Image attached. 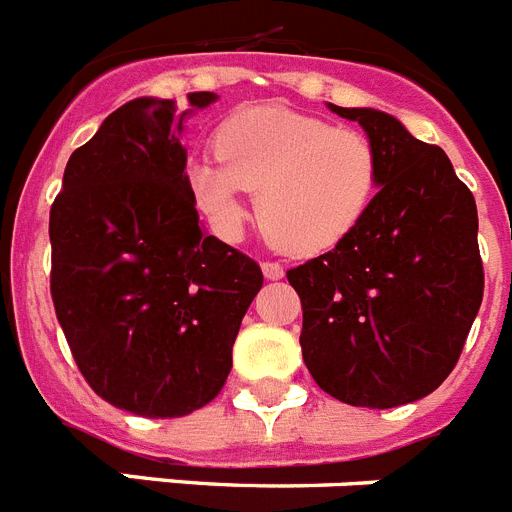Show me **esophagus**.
I'll return each mask as SVG.
<instances>
[{
    "mask_svg": "<svg viewBox=\"0 0 512 512\" xmlns=\"http://www.w3.org/2000/svg\"><path fill=\"white\" fill-rule=\"evenodd\" d=\"M262 275H265L268 281H281V278H283V265H281V262L265 260V262H262Z\"/></svg>",
    "mask_w": 512,
    "mask_h": 512,
    "instance_id": "1",
    "label": "esophagus"
}]
</instances>
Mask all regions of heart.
<instances>
[{"label":"heart","mask_w":512,"mask_h":512,"mask_svg":"<svg viewBox=\"0 0 512 512\" xmlns=\"http://www.w3.org/2000/svg\"><path fill=\"white\" fill-rule=\"evenodd\" d=\"M213 151L219 162L188 170L195 206L219 234L237 237L244 193H257L262 234L293 257L340 247L379 193V149L366 133L283 105L231 113L213 133Z\"/></svg>","instance_id":"obj_1"}]
</instances>
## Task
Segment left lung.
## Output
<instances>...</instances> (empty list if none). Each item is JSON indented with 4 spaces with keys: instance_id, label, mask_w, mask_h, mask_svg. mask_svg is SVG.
<instances>
[{
    "instance_id": "8db88e82",
    "label": "left lung",
    "mask_w": 512,
    "mask_h": 512,
    "mask_svg": "<svg viewBox=\"0 0 512 512\" xmlns=\"http://www.w3.org/2000/svg\"><path fill=\"white\" fill-rule=\"evenodd\" d=\"M330 110L379 149V193L340 247L286 278L304 311L311 379L345 404L389 410L428 397L459 363L484 293L477 203L446 151L397 118Z\"/></svg>"
}]
</instances>
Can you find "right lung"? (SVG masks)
<instances>
[{
    "label": "right lung",
    "mask_w": 512,
    "mask_h": 512,
    "mask_svg": "<svg viewBox=\"0 0 512 512\" xmlns=\"http://www.w3.org/2000/svg\"><path fill=\"white\" fill-rule=\"evenodd\" d=\"M213 92H190L206 108ZM185 110L139 97L66 162L51 206V299L97 397L141 417H185L219 397L244 311L262 288L252 257L198 221Z\"/></svg>",
    "instance_id": "1"
}]
</instances>
